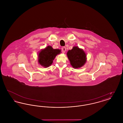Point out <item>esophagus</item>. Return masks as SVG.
<instances>
[{"label": "esophagus", "mask_w": 123, "mask_h": 123, "mask_svg": "<svg viewBox=\"0 0 123 123\" xmlns=\"http://www.w3.org/2000/svg\"><path fill=\"white\" fill-rule=\"evenodd\" d=\"M62 53H64L66 51V47H63L62 48Z\"/></svg>", "instance_id": "1"}]
</instances>
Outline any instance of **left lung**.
Returning a JSON list of instances; mask_svg holds the SVG:
<instances>
[{
	"label": "left lung",
	"instance_id": "obj_1",
	"mask_svg": "<svg viewBox=\"0 0 123 123\" xmlns=\"http://www.w3.org/2000/svg\"><path fill=\"white\" fill-rule=\"evenodd\" d=\"M67 57L70 64L74 69L82 67L87 62V55L82 48L77 46L73 47L67 53Z\"/></svg>",
	"mask_w": 123,
	"mask_h": 123
}]
</instances>
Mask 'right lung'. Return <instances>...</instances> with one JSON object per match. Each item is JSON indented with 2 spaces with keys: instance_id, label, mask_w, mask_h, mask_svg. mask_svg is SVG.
<instances>
[{
  "instance_id": "right-lung-1",
  "label": "right lung",
  "mask_w": 123,
  "mask_h": 123,
  "mask_svg": "<svg viewBox=\"0 0 123 123\" xmlns=\"http://www.w3.org/2000/svg\"><path fill=\"white\" fill-rule=\"evenodd\" d=\"M61 51L60 49H53L51 46L42 49L38 54V63L44 68L49 67L53 64V60L56 56L61 53Z\"/></svg>"
}]
</instances>
